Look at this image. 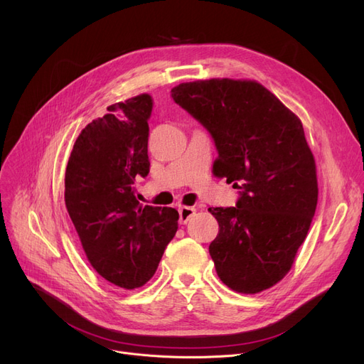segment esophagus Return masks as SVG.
I'll use <instances>...</instances> for the list:
<instances>
[{
	"label": "esophagus",
	"mask_w": 364,
	"mask_h": 364,
	"mask_svg": "<svg viewBox=\"0 0 364 364\" xmlns=\"http://www.w3.org/2000/svg\"><path fill=\"white\" fill-rule=\"evenodd\" d=\"M195 213H196V209L193 206H181V208H178L180 224H187V221L195 215Z\"/></svg>",
	"instance_id": "34e87169"
}]
</instances>
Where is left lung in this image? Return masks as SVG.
I'll return each mask as SVG.
<instances>
[{
	"mask_svg": "<svg viewBox=\"0 0 364 364\" xmlns=\"http://www.w3.org/2000/svg\"><path fill=\"white\" fill-rule=\"evenodd\" d=\"M171 97L209 132L217 176L239 190L236 206L208 209L220 225L209 245L218 277L242 294L269 289L291 270L317 206L301 121L255 81L186 82Z\"/></svg>",
	"mask_w": 364,
	"mask_h": 364,
	"instance_id": "left-lung-1",
	"label": "left lung"
}]
</instances>
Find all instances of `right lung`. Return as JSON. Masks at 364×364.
<instances>
[{"label":"right lung","instance_id":"1","mask_svg":"<svg viewBox=\"0 0 364 364\" xmlns=\"http://www.w3.org/2000/svg\"><path fill=\"white\" fill-rule=\"evenodd\" d=\"M151 105L140 94L109 106L76 139L65 177L66 208L88 261L124 289L150 280L178 228L174 208L143 206L134 187L150 168Z\"/></svg>","mask_w":364,"mask_h":364}]
</instances>
